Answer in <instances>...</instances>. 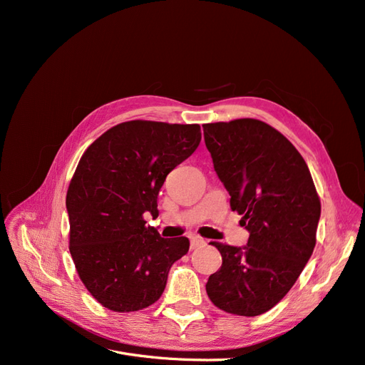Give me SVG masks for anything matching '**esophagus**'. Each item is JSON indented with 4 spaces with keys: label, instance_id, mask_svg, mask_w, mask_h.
Wrapping results in <instances>:
<instances>
[{
    "label": "esophagus",
    "instance_id": "1",
    "mask_svg": "<svg viewBox=\"0 0 365 365\" xmlns=\"http://www.w3.org/2000/svg\"><path fill=\"white\" fill-rule=\"evenodd\" d=\"M207 244V242L204 240V239H201V237H197V236H195V237H192L190 239V250H196V248H201V247H204Z\"/></svg>",
    "mask_w": 365,
    "mask_h": 365
}]
</instances>
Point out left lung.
I'll list each match as a JSON object with an SVG mask.
<instances>
[{
  "label": "left lung",
  "instance_id": "obj_1",
  "mask_svg": "<svg viewBox=\"0 0 365 365\" xmlns=\"http://www.w3.org/2000/svg\"><path fill=\"white\" fill-rule=\"evenodd\" d=\"M202 128L230 207L250 233L242 248L212 242L222 267L207 295L228 314L256 317L289 292L311 259L322 204L306 161L277 129L256 118Z\"/></svg>",
  "mask_w": 365,
  "mask_h": 365
}]
</instances>
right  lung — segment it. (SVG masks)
Returning <instances> with one entry per match:
<instances>
[{
	"label": "right lung",
	"mask_w": 365,
	"mask_h": 365,
	"mask_svg": "<svg viewBox=\"0 0 365 365\" xmlns=\"http://www.w3.org/2000/svg\"><path fill=\"white\" fill-rule=\"evenodd\" d=\"M200 125L132 120L85 150L67 192L70 252L85 288L103 307L134 312L161 297L187 237L164 239L146 227L176 165L200 146Z\"/></svg>",
	"instance_id": "add662e5"
}]
</instances>
